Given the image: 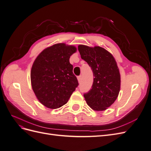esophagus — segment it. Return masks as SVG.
Returning <instances> with one entry per match:
<instances>
[{
    "instance_id": "obj_1",
    "label": "esophagus",
    "mask_w": 151,
    "mask_h": 151,
    "mask_svg": "<svg viewBox=\"0 0 151 151\" xmlns=\"http://www.w3.org/2000/svg\"><path fill=\"white\" fill-rule=\"evenodd\" d=\"M77 80H78L79 83H80L81 81V76H79L77 77Z\"/></svg>"
}]
</instances>
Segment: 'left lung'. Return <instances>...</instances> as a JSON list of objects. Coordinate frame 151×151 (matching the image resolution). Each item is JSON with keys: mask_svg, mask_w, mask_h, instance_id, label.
<instances>
[{"mask_svg": "<svg viewBox=\"0 0 151 151\" xmlns=\"http://www.w3.org/2000/svg\"><path fill=\"white\" fill-rule=\"evenodd\" d=\"M81 58L91 67L94 77L92 88L84 94L88 106L95 111H104L115 101L120 90V74L112 54L96 46L79 45Z\"/></svg>", "mask_w": 151, "mask_h": 151, "instance_id": "1", "label": "left lung"}]
</instances>
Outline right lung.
<instances>
[{"instance_id":"add662e5","label":"right lung","mask_w":151,"mask_h":151,"mask_svg":"<svg viewBox=\"0 0 151 151\" xmlns=\"http://www.w3.org/2000/svg\"><path fill=\"white\" fill-rule=\"evenodd\" d=\"M76 47L57 43L43 50L31 70L32 89L45 106L57 109L67 103L79 85L69 58Z\"/></svg>"}]
</instances>
